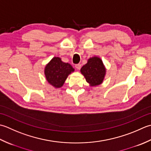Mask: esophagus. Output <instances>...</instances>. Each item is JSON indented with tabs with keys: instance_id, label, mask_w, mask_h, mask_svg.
<instances>
[{
	"instance_id": "34e87169",
	"label": "esophagus",
	"mask_w": 151,
	"mask_h": 151,
	"mask_svg": "<svg viewBox=\"0 0 151 151\" xmlns=\"http://www.w3.org/2000/svg\"><path fill=\"white\" fill-rule=\"evenodd\" d=\"M75 67L78 70H80V69H81V64H76Z\"/></svg>"
}]
</instances>
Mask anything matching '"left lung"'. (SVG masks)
Instances as JSON below:
<instances>
[{
	"label": "left lung",
	"mask_w": 151,
	"mask_h": 151,
	"mask_svg": "<svg viewBox=\"0 0 151 151\" xmlns=\"http://www.w3.org/2000/svg\"><path fill=\"white\" fill-rule=\"evenodd\" d=\"M81 72L85 76L87 82L96 86L102 83L106 69L100 58L94 57L89 58L87 63L81 68Z\"/></svg>",
	"instance_id": "obj_1"
}]
</instances>
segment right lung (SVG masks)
I'll return each instance as SVG.
<instances>
[{
	"mask_svg": "<svg viewBox=\"0 0 151 151\" xmlns=\"http://www.w3.org/2000/svg\"><path fill=\"white\" fill-rule=\"evenodd\" d=\"M74 69L68 63H63L59 57H54L45 68V75L47 81L57 88L61 87L68 76Z\"/></svg>",
	"mask_w": 151,
	"mask_h": 151,
	"instance_id": "add662e5",
	"label": "right lung"
}]
</instances>
